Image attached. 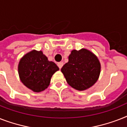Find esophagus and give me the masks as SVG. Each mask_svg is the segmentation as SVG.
I'll return each mask as SVG.
<instances>
[{
    "label": "esophagus",
    "mask_w": 127,
    "mask_h": 127,
    "mask_svg": "<svg viewBox=\"0 0 127 127\" xmlns=\"http://www.w3.org/2000/svg\"><path fill=\"white\" fill-rule=\"evenodd\" d=\"M57 65H58L59 68L61 69L62 67H63V62H60V63H59L57 64Z\"/></svg>",
    "instance_id": "esophagus-1"
}]
</instances>
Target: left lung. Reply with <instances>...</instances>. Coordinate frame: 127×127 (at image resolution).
<instances>
[{"mask_svg": "<svg viewBox=\"0 0 127 127\" xmlns=\"http://www.w3.org/2000/svg\"><path fill=\"white\" fill-rule=\"evenodd\" d=\"M67 83L74 89L84 91L97 81L100 73V63L97 57L86 49L72 50L68 62L61 68Z\"/></svg>", "mask_w": 127, "mask_h": 127, "instance_id": "8db88e82", "label": "left lung"}]
</instances>
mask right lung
I'll use <instances>...</instances> for the list:
<instances>
[{
    "label": "right lung",
    "instance_id": "1",
    "mask_svg": "<svg viewBox=\"0 0 127 127\" xmlns=\"http://www.w3.org/2000/svg\"><path fill=\"white\" fill-rule=\"evenodd\" d=\"M59 70L56 64L49 61L42 51H30L21 59L18 64V73L21 82L36 93L47 89L52 76Z\"/></svg>",
    "mask_w": 127,
    "mask_h": 127
}]
</instances>
